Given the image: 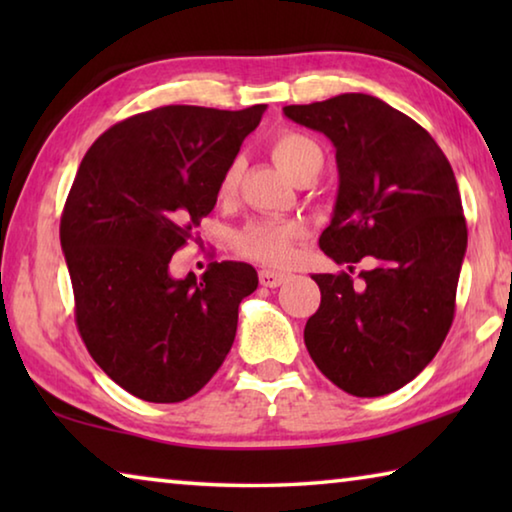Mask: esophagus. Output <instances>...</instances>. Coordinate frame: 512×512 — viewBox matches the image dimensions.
I'll use <instances>...</instances> for the list:
<instances>
[{
    "label": "esophagus",
    "mask_w": 512,
    "mask_h": 512,
    "mask_svg": "<svg viewBox=\"0 0 512 512\" xmlns=\"http://www.w3.org/2000/svg\"><path fill=\"white\" fill-rule=\"evenodd\" d=\"M287 273H280V271H268V268H264V271H259V282H262V287H268V289H275L280 287V284L287 282Z\"/></svg>",
    "instance_id": "34e87169"
}]
</instances>
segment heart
<instances>
[{
  "label": "heart",
  "mask_w": 512,
  "mask_h": 512,
  "mask_svg": "<svg viewBox=\"0 0 512 512\" xmlns=\"http://www.w3.org/2000/svg\"><path fill=\"white\" fill-rule=\"evenodd\" d=\"M268 153L291 180L300 183L302 178H316V173L323 167V151L311 140L298 131H280L268 142ZM241 176V160H232L225 167L219 185L221 198H230L237 192ZM300 237V228L291 221H253L246 228H241L232 244L241 255L257 259L266 266H284L291 262L293 244Z\"/></svg>",
  "instance_id": "obj_1"
}]
</instances>
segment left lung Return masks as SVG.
<instances>
[{
	"instance_id": "1",
	"label": "left lung",
	"mask_w": 512,
	"mask_h": 512,
	"mask_svg": "<svg viewBox=\"0 0 512 512\" xmlns=\"http://www.w3.org/2000/svg\"><path fill=\"white\" fill-rule=\"evenodd\" d=\"M284 115L332 140L339 194L320 248L336 264L372 257L361 282L311 275L320 307L305 345L323 375L357 397L388 395L436 357L452 327L467 225L452 164L404 112L339 94Z\"/></svg>"
}]
</instances>
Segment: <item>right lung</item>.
Masks as SVG:
<instances>
[{
    "instance_id": "obj_1",
    "label": "right lung",
    "mask_w": 512,
    "mask_h": 512,
    "mask_svg": "<svg viewBox=\"0 0 512 512\" xmlns=\"http://www.w3.org/2000/svg\"><path fill=\"white\" fill-rule=\"evenodd\" d=\"M266 106H164L108 128L69 189L60 246L76 327L99 368L144 402L196 395L237 334L239 302L257 271L212 262L196 280L169 262L219 196L221 176Z\"/></svg>"
}]
</instances>
